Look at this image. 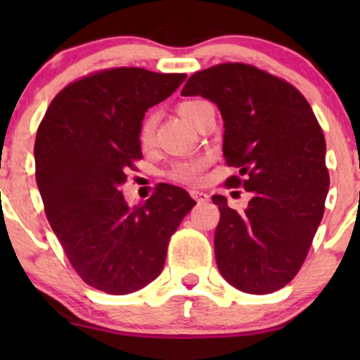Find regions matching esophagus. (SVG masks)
Segmentation results:
<instances>
[{
  "instance_id": "34e87169",
  "label": "esophagus",
  "mask_w": 360,
  "mask_h": 360,
  "mask_svg": "<svg viewBox=\"0 0 360 360\" xmlns=\"http://www.w3.org/2000/svg\"><path fill=\"white\" fill-rule=\"evenodd\" d=\"M191 196L196 203H206V201L210 200V194H206L203 191H191Z\"/></svg>"
}]
</instances>
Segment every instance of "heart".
Masks as SVG:
<instances>
[{"label": "heart", "instance_id": "b5f03b06", "mask_svg": "<svg viewBox=\"0 0 360 360\" xmlns=\"http://www.w3.org/2000/svg\"><path fill=\"white\" fill-rule=\"evenodd\" d=\"M205 105L206 101H201V100H186L179 103L177 111H179V115L186 120V122L194 125L198 113H200V110L203 108ZM155 122H157L155 113H148L147 117L142 120V123H140L139 143L142 147H148L152 143L154 130H155ZM208 162H210L208 157H194V159L179 160V162H174L171 167H169L166 176L169 181H172V183L176 184L196 186L203 181Z\"/></svg>", "mask_w": 360, "mask_h": 360}]
</instances>
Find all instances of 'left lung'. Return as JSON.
Instances as JSON below:
<instances>
[{"label":"left lung","instance_id":"1","mask_svg":"<svg viewBox=\"0 0 360 360\" xmlns=\"http://www.w3.org/2000/svg\"><path fill=\"white\" fill-rule=\"evenodd\" d=\"M181 94L217 103L225 162L238 171L225 186L252 193L242 213L212 198L218 269L240 291H278L298 274L323 218L330 176L320 123L295 86L243 62L194 72Z\"/></svg>","mask_w":360,"mask_h":360}]
</instances>
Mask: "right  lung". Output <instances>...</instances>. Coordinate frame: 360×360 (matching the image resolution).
I'll return each mask as SVG.
<instances>
[{"mask_svg":"<svg viewBox=\"0 0 360 360\" xmlns=\"http://www.w3.org/2000/svg\"><path fill=\"white\" fill-rule=\"evenodd\" d=\"M184 79L142 68L103 69L59 91L40 122L34 154L45 214L91 288L128 295L152 283L171 235L196 205L166 183L134 210L122 194L127 171L142 159L139 127L146 111Z\"/></svg>","mask_w":360,"mask_h":360,"instance_id":"add662e5","label":"right lung"}]
</instances>
